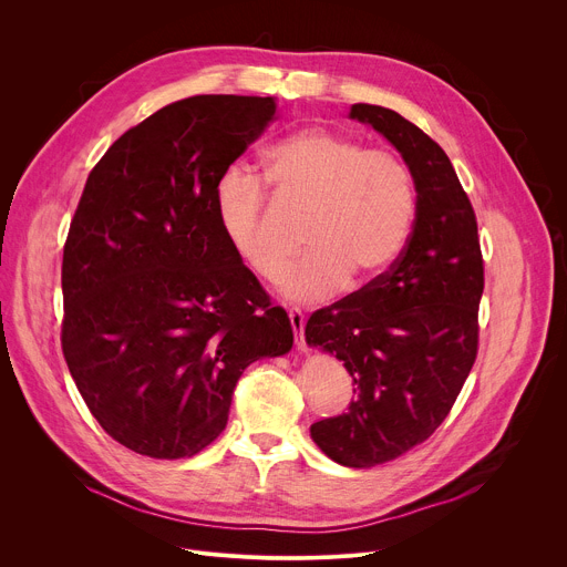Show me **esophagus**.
<instances>
[{"mask_svg":"<svg viewBox=\"0 0 567 567\" xmlns=\"http://www.w3.org/2000/svg\"><path fill=\"white\" fill-rule=\"evenodd\" d=\"M289 320H291L298 350H305L307 343H305V316H302V311L300 309H289Z\"/></svg>","mask_w":567,"mask_h":567,"instance_id":"34e87169","label":"esophagus"}]
</instances>
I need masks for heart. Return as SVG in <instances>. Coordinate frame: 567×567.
I'll use <instances>...</instances> for the list:
<instances>
[{"label":"heart","mask_w":567,"mask_h":567,"mask_svg":"<svg viewBox=\"0 0 567 567\" xmlns=\"http://www.w3.org/2000/svg\"><path fill=\"white\" fill-rule=\"evenodd\" d=\"M265 179L285 204L309 208V251L285 282L291 300L313 302L350 280L368 287L399 260L415 219L413 175L399 154L363 147L328 130H298L265 154ZM215 213L235 258L260 280L278 282L289 267L258 177L226 171L215 186Z\"/></svg>","instance_id":"b5f03b06"}]
</instances>
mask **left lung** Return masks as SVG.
Wrapping results in <instances>:
<instances>
[{"instance_id":"8db88e82","label":"left lung","mask_w":567,"mask_h":567,"mask_svg":"<svg viewBox=\"0 0 567 567\" xmlns=\"http://www.w3.org/2000/svg\"><path fill=\"white\" fill-rule=\"evenodd\" d=\"M406 161L417 190L413 233L392 269L316 309L309 346L343 361L357 396L348 413L311 424L318 449L343 466L390 462L426 442L451 413L475 363L484 289L473 206L446 152L401 114L357 103Z\"/></svg>"}]
</instances>
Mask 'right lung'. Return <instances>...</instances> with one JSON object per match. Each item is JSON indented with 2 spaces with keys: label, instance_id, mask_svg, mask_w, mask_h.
<instances>
[{
  "label": "right lung",
  "instance_id": "right-lung-1",
  "mask_svg": "<svg viewBox=\"0 0 567 567\" xmlns=\"http://www.w3.org/2000/svg\"><path fill=\"white\" fill-rule=\"evenodd\" d=\"M276 116L271 96H193L127 130L87 177L62 256V354L110 437L193 457L237 379L291 350L287 311L230 251L215 186Z\"/></svg>",
  "mask_w": 567,
  "mask_h": 567
}]
</instances>
